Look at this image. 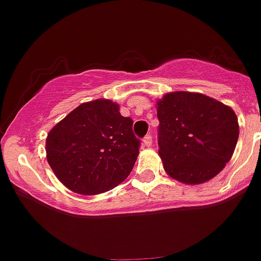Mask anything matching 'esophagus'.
<instances>
[{
  "mask_svg": "<svg viewBox=\"0 0 261 261\" xmlns=\"http://www.w3.org/2000/svg\"><path fill=\"white\" fill-rule=\"evenodd\" d=\"M152 140H153L152 135H146V137H144V139H143V146L144 147H149L151 144H152Z\"/></svg>",
  "mask_w": 261,
  "mask_h": 261,
  "instance_id": "34e87169",
  "label": "esophagus"
}]
</instances>
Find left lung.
Returning a JSON list of instances; mask_svg holds the SVG:
<instances>
[{
	"instance_id": "obj_1",
	"label": "left lung",
	"mask_w": 261,
	"mask_h": 261,
	"mask_svg": "<svg viewBox=\"0 0 261 261\" xmlns=\"http://www.w3.org/2000/svg\"><path fill=\"white\" fill-rule=\"evenodd\" d=\"M159 155L165 172L184 184H202L230 162L239 123L230 106L201 93L172 92L156 103Z\"/></svg>"
}]
</instances>
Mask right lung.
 Wrapping results in <instances>:
<instances>
[{
    "label": "right lung",
    "mask_w": 261,
    "mask_h": 261,
    "mask_svg": "<svg viewBox=\"0 0 261 261\" xmlns=\"http://www.w3.org/2000/svg\"><path fill=\"white\" fill-rule=\"evenodd\" d=\"M133 123L110 99L81 103L47 135V162L76 193L108 192L127 177L139 155Z\"/></svg>",
    "instance_id": "add662e5"
}]
</instances>
